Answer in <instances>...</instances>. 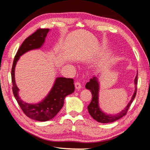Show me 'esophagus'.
Listing matches in <instances>:
<instances>
[{
	"instance_id": "obj_1",
	"label": "esophagus",
	"mask_w": 150,
	"mask_h": 150,
	"mask_svg": "<svg viewBox=\"0 0 150 150\" xmlns=\"http://www.w3.org/2000/svg\"><path fill=\"white\" fill-rule=\"evenodd\" d=\"M81 87H82V86H81V84L79 82H76V83H75V88H76V89L79 90L81 88Z\"/></svg>"
}]
</instances>
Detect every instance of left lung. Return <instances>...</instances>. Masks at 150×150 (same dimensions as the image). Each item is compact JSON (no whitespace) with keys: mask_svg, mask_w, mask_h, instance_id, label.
Segmentation results:
<instances>
[{"mask_svg":"<svg viewBox=\"0 0 150 150\" xmlns=\"http://www.w3.org/2000/svg\"><path fill=\"white\" fill-rule=\"evenodd\" d=\"M98 76H93L90 79L89 82L86 83L85 87L87 89L91 91L92 93V100L88 106V110L89 115L94 120L101 123H109L119 120L122 116L126 115L127 111L131 105V104L133 101L134 99L137 94V85L138 83V74H137L134 79V86L135 89L130 101L127 104L124 110H122L120 112L116 113L115 115H109L105 113L101 110L99 104V82L98 81Z\"/></svg>","mask_w":150,"mask_h":150,"instance_id":"8db88e82","label":"left lung"}]
</instances>
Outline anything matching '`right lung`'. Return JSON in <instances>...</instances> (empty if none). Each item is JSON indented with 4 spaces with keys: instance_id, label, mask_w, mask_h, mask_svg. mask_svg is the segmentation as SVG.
Masks as SVG:
<instances>
[{
    "instance_id": "obj_1",
    "label": "right lung",
    "mask_w": 150,
    "mask_h": 150,
    "mask_svg": "<svg viewBox=\"0 0 150 150\" xmlns=\"http://www.w3.org/2000/svg\"><path fill=\"white\" fill-rule=\"evenodd\" d=\"M49 31V29H38L25 39L14 57L11 71L12 91L18 104L27 116L38 121H47L52 119L64 105L65 98L74 91L73 79L58 77L56 78L51 91L41 101L35 104L28 103L22 101L19 96V89L15 80L17 62L24 54L41 47Z\"/></svg>"
}]
</instances>
